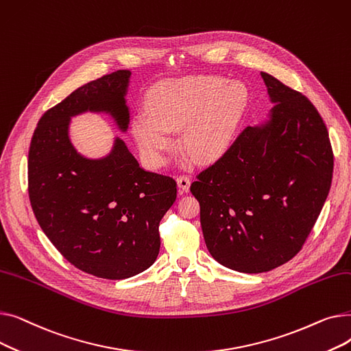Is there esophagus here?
Masks as SVG:
<instances>
[{
	"instance_id": "1",
	"label": "esophagus",
	"mask_w": 351,
	"mask_h": 351,
	"mask_svg": "<svg viewBox=\"0 0 351 351\" xmlns=\"http://www.w3.org/2000/svg\"><path fill=\"white\" fill-rule=\"evenodd\" d=\"M176 183H178L179 191L189 192V189H191V179L188 176H179L176 179Z\"/></svg>"
}]
</instances>
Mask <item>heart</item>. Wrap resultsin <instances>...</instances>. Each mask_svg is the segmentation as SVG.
<instances>
[{
    "mask_svg": "<svg viewBox=\"0 0 351 351\" xmlns=\"http://www.w3.org/2000/svg\"><path fill=\"white\" fill-rule=\"evenodd\" d=\"M249 99L242 82L217 75H195L156 84L146 110L132 118L131 131L143 158L162 166L172 149V132H182V145L196 162L222 156L241 122Z\"/></svg>",
    "mask_w": 351,
    "mask_h": 351,
    "instance_id": "1",
    "label": "heart"
}]
</instances>
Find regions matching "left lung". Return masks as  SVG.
Returning <instances> with one entry per match:
<instances>
[{"label": "left lung", "instance_id": "1", "mask_svg": "<svg viewBox=\"0 0 351 351\" xmlns=\"http://www.w3.org/2000/svg\"><path fill=\"white\" fill-rule=\"evenodd\" d=\"M273 108L247 126L191 186L215 261L263 273L296 256L315 226L333 178L327 128L300 92L261 72Z\"/></svg>", "mask_w": 351, "mask_h": 351}]
</instances>
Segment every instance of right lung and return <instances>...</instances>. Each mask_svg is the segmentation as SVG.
Instances as JSON below:
<instances>
[{
    "label": "right lung",
    "instance_id": "obj_1",
    "mask_svg": "<svg viewBox=\"0 0 351 351\" xmlns=\"http://www.w3.org/2000/svg\"><path fill=\"white\" fill-rule=\"evenodd\" d=\"M131 71L119 69L72 92L41 117L28 154L34 215L51 243L80 270L121 280L156 261L159 222L176 200V182L142 169L121 138L102 158H86L69 136L71 119L106 114L129 126Z\"/></svg>",
    "mask_w": 351,
    "mask_h": 351
}]
</instances>
